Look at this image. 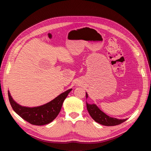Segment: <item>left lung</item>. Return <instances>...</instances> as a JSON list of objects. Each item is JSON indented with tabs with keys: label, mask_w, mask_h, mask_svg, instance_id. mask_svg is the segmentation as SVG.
<instances>
[{
	"label": "left lung",
	"mask_w": 151,
	"mask_h": 151,
	"mask_svg": "<svg viewBox=\"0 0 151 151\" xmlns=\"http://www.w3.org/2000/svg\"><path fill=\"white\" fill-rule=\"evenodd\" d=\"M86 98H88V94L86 93ZM88 113L94 121L98 123L104 125V126H115L122 123L127 121L126 119H118L113 117H111L103 112L95 104H88L86 103Z\"/></svg>",
	"instance_id": "obj_1"
}]
</instances>
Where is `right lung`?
I'll list each match as a JSON object with an SVG mask.
<instances>
[{
  "label": "right lung",
  "mask_w": 151,
  "mask_h": 151,
  "mask_svg": "<svg viewBox=\"0 0 151 151\" xmlns=\"http://www.w3.org/2000/svg\"><path fill=\"white\" fill-rule=\"evenodd\" d=\"M71 91L72 88L68 89L48 103L35 107L20 105L14 101L9 91H8V94L12 108L17 114L30 124L40 126L50 123L58 116L64 101Z\"/></svg>",
  "instance_id": "right-lung-1"
}]
</instances>
